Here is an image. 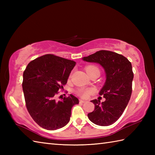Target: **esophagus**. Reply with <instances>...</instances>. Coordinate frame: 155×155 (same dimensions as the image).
I'll return each mask as SVG.
<instances>
[{
  "instance_id": "esophagus-1",
  "label": "esophagus",
  "mask_w": 155,
  "mask_h": 155,
  "mask_svg": "<svg viewBox=\"0 0 155 155\" xmlns=\"http://www.w3.org/2000/svg\"><path fill=\"white\" fill-rule=\"evenodd\" d=\"M79 101H80V103H85V102H86V101H84V100H83V99H80V100H79Z\"/></svg>"
}]
</instances>
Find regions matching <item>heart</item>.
Wrapping results in <instances>:
<instances>
[{"instance_id":"b5f03b06","label":"heart","mask_w":155,"mask_h":155,"mask_svg":"<svg viewBox=\"0 0 155 155\" xmlns=\"http://www.w3.org/2000/svg\"><path fill=\"white\" fill-rule=\"evenodd\" d=\"M86 71L87 72V73H88V72H90L95 71H97L98 72H100L98 68L97 67H96V66H94V65L87 66V67H86ZM93 91V89H92V88H81V89L78 91L77 93H78V95H80V96L86 98Z\"/></svg>"}]
</instances>
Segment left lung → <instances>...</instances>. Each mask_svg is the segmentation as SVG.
I'll use <instances>...</instances> for the list:
<instances>
[{
  "label": "left lung",
  "mask_w": 155,
  "mask_h": 155,
  "mask_svg": "<svg viewBox=\"0 0 155 155\" xmlns=\"http://www.w3.org/2000/svg\"><path fill=\"white\" fill-rule=\"evenodd\" d=\"M83 59L100 64L107 77L99 93L106 100L101 103L99 100L91 101L94 104V110L88 114V117L95 124L109 126L120 118L129 102L134 77L132 64L122 54L104 50Z\"/></svg>",
  "instance_id": "left-lung-1"
}]
</instances>
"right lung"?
I'll return each instance as SVG.
<instances>
[{"label": "right lung", "instance_id": "right-lung-1", "mask_svg": "<svg viewBox=\"0 0 155 155\" xmlns=\"http://www.w3.org/2000/svg\"><path fill=\"white\" fill-rule=\"evenodd\" d=\"M75 64L73 61L48 54L31 61L23 72L26 107L35 123L45 129L64 127L70 120L72 107L79 103L72 94L55 101Z\"/></svg>", "mask_w": 155, "mask_h": 155}]
</instances>
